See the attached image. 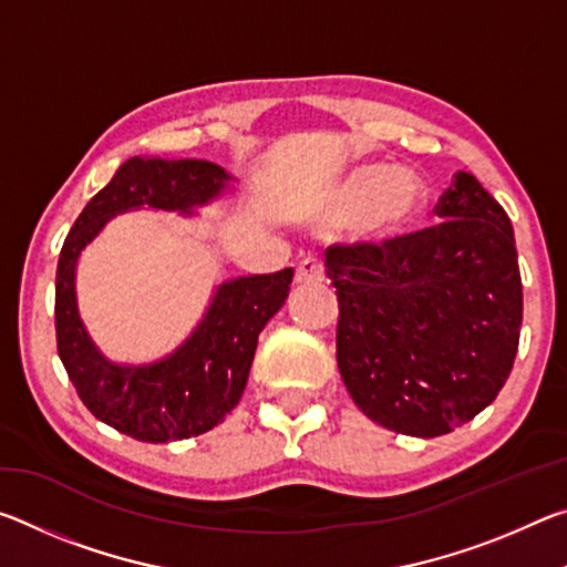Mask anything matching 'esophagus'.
Wrapping results in <instances>:
<instances>
[{
	"instance_id": "1",
	"label": "esophagus",
	"mask_w": 567,
	"mask_h": 567,
	"mask_svg": "<svg viewBox=\"0 0 567 567\" xmlns=\"http://www.w3.org/2000/svg\"><path fill=\"white\" fill-rule=\"evenodd\" d=\"M295 282L297 285H320L324 282V265L318 257H305V260L297 265L295 270Z\"/></svg>"
}]
</instances>
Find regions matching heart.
Masks as SVG:
<instances>
[{
	"label": "heart",
	"instance_id": "heart-1",
	"mask_svg": "<svg viewBox=\"0 0 567 567\" xmlns=\"http://www.w3.org/2000/svg\"><path fill=\"white\" fill-rule=\"evenodd\" d=\"M427 203V189L415 172L364 165L342 182L334 197V215L352 219L370 237H395L417 223Z\"/></svg>",
	"mask_w": 567,
	"mask_h": 567
}]
</instances>
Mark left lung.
I'll use <instances>...</instances> for the list:
<instances>
[{
    "instance_id": "8db88e82",
    "label": "left lung",
    "mask_w": 567,
    "mask_h": 567,
    "mask_svg": "<svg viewBox=\"0 0 567 567\" xmlns=\"http://www.w3.org/2000/svg\"><path fill=\"white\" fill-rule=\"evenodd\" d=\"M443 223L324 252L338 290V368L364 415L437 437L483 412L511 375L523 322L513 225L470 172L440 195Z\"/></svg>"
}]
</instances>
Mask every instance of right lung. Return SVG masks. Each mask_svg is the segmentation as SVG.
I'll list each match as a JSON object with an SVG mask.
<instances>
[{
    "label": "right lung",
    "mask_w": 567,
    "mask_h": 567,
    "mask_svg": "<svg viewBox=\"0 0 567 567\" xmlns=\"http://www.w3.org/2000/svg\"><path fill=\"white\" fill-rule=\"evenodd\" d=\"M227 179L223 167L205 159L132 157L90 199L62 245L54 328L66 375L94 417L142 443L197 437L225 420L243 398L257 338L285 305L295 272L287 267L219 285L205 320L177 352L155 364L122 368L102 358L76 312V257L110 217L142 205L187 215L215 199Z\"/></svg>",
    "instance_id": "1"
}]
</instances>
